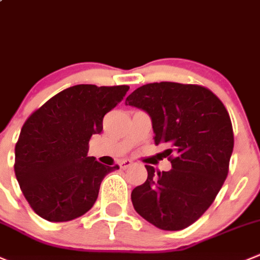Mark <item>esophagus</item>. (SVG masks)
Masks as SVG:
<instances>
[{
  "mask_svg": "<svg viewBox=\"0 0 260 260\" xmlns=\"http://www.w3.org/2000/svg\"><path fill=\"white\" fill-rule=\"evenodd\" d=\"M132 165H133V162L131 160H123V161H120V164H119V166L123 169V170L131 168Z\"/></svg>",
  "mask_w": 260,
  "mask_h": 260,
  "instance_id": "1",
  "label": "esophagus"
}]
</instances>
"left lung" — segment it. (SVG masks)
Returning a JSON list of instances; mask_svg holds the SVG:
<instances>
[{"instance_id":"1","label":"left lung","mask_w":260,"mask_h":260,"mask_svg":"<svg viewBox=\"0 0 260 260\" xmlns=\"http://www.w3.org/2000/svg\"><path fill=\"white\" fill-rule=\"evenodd\" d=\"M125 105L150 114L155 145L168 146L171 170L155 171L132 190L133 207L161 230L178 231L210 208L229 174L234 131L225 105L201 85L153 82L138 87Z\"/></svg>"}]
</instances>
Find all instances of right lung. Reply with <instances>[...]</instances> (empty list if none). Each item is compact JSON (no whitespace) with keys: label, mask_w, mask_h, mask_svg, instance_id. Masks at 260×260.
<instances>
[{"label":"right lung","mask_w":260,"mask_h":260,"mask_svg":"<svg viewBox=\"0 0 260 260\" xmlns=\"http://www.w3.org/2000/svg\"><path fill=\"white\" fill-rule=\"evenodd\" d=\"M129 86L76 85L58 92L29 115L15 146V175L37 215L50 222L71 221L94 206L100 184L119 166L87 156L104 115Z\"/></svg>","instance_id":"1"}]
</instances>
